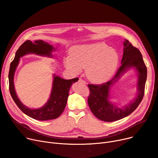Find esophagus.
<instances>
[{
	"mask_svg": "<svg viewBox=\"0 0 158 158\" xmlns=\"http://www.w3.org/2000/svg\"><path fill=\"white\" fill-rule=\"evenodd\" d=\"M78 81H79V82L82 83L83 84H86V81L85 80H84L83 79H81V78H79Z\"/></svg>",
	"mask_w": 158,
	"mask_h": 158,
	"instance_id": "1",
	"label": "esophagus"
}]
</instances>
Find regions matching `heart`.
Here are the masks:
<instances>
[{
  "mask_svg": "<svg viewBox=\"0 0 158 158\" xmlns=\"http://www.w3.org/2000/svg\"><path fill=\"white\" fill-rule=\"evenodd\" d=\"M70 58L64 60L65 67L74 74L85 68L86 77L92 82L103 83L114 74L118 64V55L115 49L104 43L77 46L70 50Z\"/></svg>",
  "mask_w": 158,
  "mask_h": 158,
  "instance_id": "heart-1",
  "label": "heart"
}]
</instances>
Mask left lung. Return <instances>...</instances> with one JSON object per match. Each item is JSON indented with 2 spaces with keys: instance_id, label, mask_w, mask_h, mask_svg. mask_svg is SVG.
Returning <instances> with one entry per match:
<instances>
[{
  "instance_id": "left-lung-1",
  "label": "left lung",
  "mask_w": 158,
  "mask_h": 158,
  "mask_svg": "<svg viewBox=\"0 0 158 158\" xmlns=\"http://www.w3.org/2000/svg\"><path fill=\"white\" fill-rule=\"evenodd\" d=\"M135 67L138 72V95L131 103L123 109L117 108L109 101L110 87L117 81L127 69ZM147 77V69L144 64L139 50L128 41L124 42V51L121 66L118 68L115 77L102 84H88L90 94L87 102L94 115L101 121L113 122L129 115L139 105L144 94V87Z\"/></svg>"
}]
</instances>
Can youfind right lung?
Masks as SVG:
<instances>
[{"label":"right lung","mask_w":158,"mask_h":158,"mask_svg":"<svg viewBox=\"0 0 158 158\" xmlns=\"http://www.w3.org/2000/svg\"><path fill=\"white\" fill-rule=\"evenodd\" d=\"M54 47L42 40L31 42L27 40L20 46L17 50L14 60L11 61L10 67L8 78L10 94L14 102L24 113L27 115L39 121H47L54 119L61 115L64 111L69 97V91L71 85L78 80V78L71 80L63 79L54 75L53 85L50 97L48 102L41 108L30 109L25 106L18 98L14 88V77L19 58L24 55L33 53L41 56H52L51 52Z\"/></svg>","instance_id":"right-lung-1"}]
</instances>
